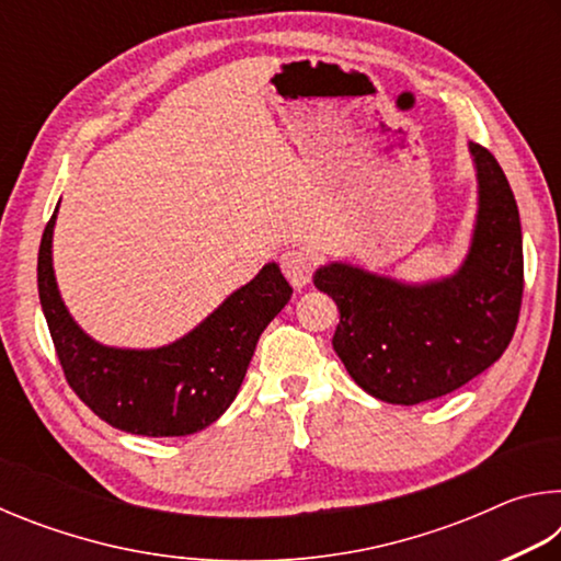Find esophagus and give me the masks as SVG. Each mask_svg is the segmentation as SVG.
Here are the masks:
<instances>
[{
  "instance_id": "obj_1",
  "label": "esophagus",
  "mask_w": 561,
  "mask_h": 561,
  "mask_svg": "<svg viewBox=\"0 0 561 561\" xmlns=\"http://www.w3.org/2000/svg\"><path fill=\"white\" fill-rule=\"evenodd\" d=\"M282 270L294 287H307L317 270V252L309 247H289L282 254Z\"/></svg>"
}]
</instances>
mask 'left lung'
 Here are the masks:
<instances>
[{
    "label": "left lung",
    "mask_w": 561,
    "mask_h": 561,
    "mask_svg": "<svg viewBox=\"0 0 561 561\" xmlns=\"http://www.w3.org/2000/svg\"><path fill=\"white\" fill-rule=\"evenodd\" d=\"M480 213L470 254L450 279L405 287L348 264L314 274L319 291L339 304L331 339L348 376L396 405L448 396L505 354L515 336L525 260L519 210L500 163L470 144Z\"/></svg>",
    "instance_id": "left-lung-1"
}]
</instances>
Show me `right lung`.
Listing matches in <instances>:
<instances>
[{"instance_id":"1","label":"right lung","mask_w":561,"mask_h":561,"mask_svg":"<svg viewBox=\"0 0 561 561\" xmlns=\"http://www.w3.org/2000/svg\"><path fill=\"white\" fill-rule=\"evenodd\" d=\"M54 220L46 222L36 279L66 383L101 421L148 438H180L205 431L240 391L254 346L291 299L277 264L227 297L201 327L153 351L108 348L91 341L64 309L51 270Z\"/></svg>"}]
</instances>
